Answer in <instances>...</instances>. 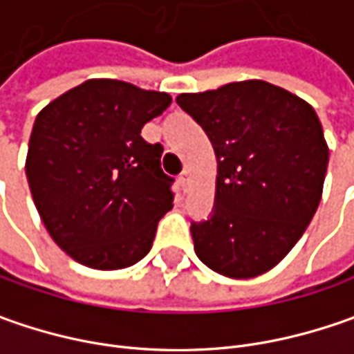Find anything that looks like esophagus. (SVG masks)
<instances>
[{
    "instance_id": "1",
    "label": "esophagus",
    "mask_w": 354,
    "mask_h": 354,
    "mask_svg": "<svg viewBox=\"0 0 354 354\" xmlns=\"http://www.w3.org/2000/svg\"><path fill=\"white\" fill-rule=\"evenodd\" d=\"M179 183H181V187H183L185 191L189 189V185H191V171L185 169L181 175H179Z\"/></svg>"
}]
</instances>
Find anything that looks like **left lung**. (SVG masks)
I'll use <instances>...</instances> for the list:
<instances>
[{
    "label": "left lung",
    "instance_id": "8db88e82",
    "mask_svg": "<svg viewBox=\"0 0 354 354\" xmlns=\"http://www.w3.org/2000/svg\"><path fill=\"white\" fill-rule=\"evenodd\" d=\"M177 104L207 131L218 161L214 212L191 225L198 260L232 279L270 272L323 195L329 147L313 106L264 80L179 94Z\"/></svg>",
    "mask_w": 354,
    "mask_h": 354
}]
</instances>
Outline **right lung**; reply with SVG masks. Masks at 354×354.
Returning <instances> with one entry per match:
<instances>
[{
    "instance_id": "1",
    "label": "right lung",
    "mask_w": 354,
    "mask_h": 354,
    "mask_svg": "<svg viewBox=\"0 0 354 354\" xmlns=\"http://www.w3.org/2000/svg\"><path fill=\"white\" fill-rule=\"evenodd\" d=\"M171 104L167 92L90 78L48 102L33 124L25 173L50 238L78 264L122 270L151 250L173 207L163 145L142 128Z\"/></svg>"
}]
</instances>
